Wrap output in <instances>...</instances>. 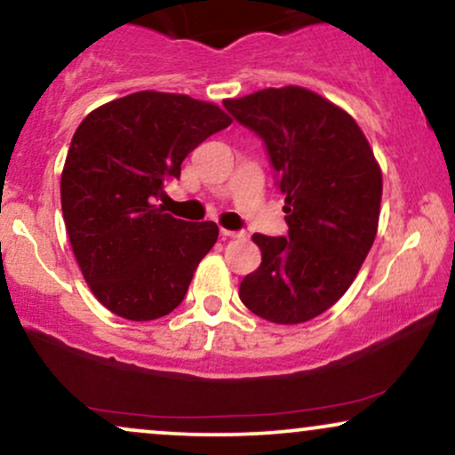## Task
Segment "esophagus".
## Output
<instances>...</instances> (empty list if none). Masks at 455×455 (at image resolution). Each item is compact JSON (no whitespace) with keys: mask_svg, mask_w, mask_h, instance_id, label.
Wrapping results in <instances>:
<instances>
[{"mask_svg":"<svg viewBox=\"0 0 455 455\" xmlns=\"http://www.w3.org/2000/svg\"><path fill=\"white\" fill-rule=\"evenodd\" d=\"M222 237H231V239H242L245 237L243 231H228V228H220Z\"/></svg>","mask_w":455,"mask_h":455,"instance_id":"esophagus-1","label":"esophagus"}]
</instances>
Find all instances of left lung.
<instances>
[{"instance_id": "left-lung-1", "label": "left lung", "mask_w": 455, "mask_h": 455, "mask_svg": "<svg viewBox=\"0 0 455 455\" xmlns=\"http://www.w3.org/2000/svg\"><path fill=\"white\" fill-rule=\"evenodd\" d=\"M224 108L267 144L288 213V237L251 235L262 260L239 299L273 324L314 320L347 292L375 242L379 163L346 109L303 86L262 89Z\"/></svg>"}]
</instances>
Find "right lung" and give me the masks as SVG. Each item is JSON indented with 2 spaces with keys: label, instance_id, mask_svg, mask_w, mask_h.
<instances>
[{
  "label": "right lung",
  "instance_id": "obj_1",
  "mask_svg": "<svg viewBox=\"0 0 455 455\" xmlns=\"http://www.w3.org/2000/svg\"><path fill=\"white\" fill-rule=\"evenodd\" d=\"M231 123L216 103L140 91L92 109L76 129L63 218L82 275L112 314L148 322L182 303L218 227L173 218L155 199L188 152Z\"/></svg>",
  "mask_w": 455,
  "mask_h": 455
}]
</instances>
